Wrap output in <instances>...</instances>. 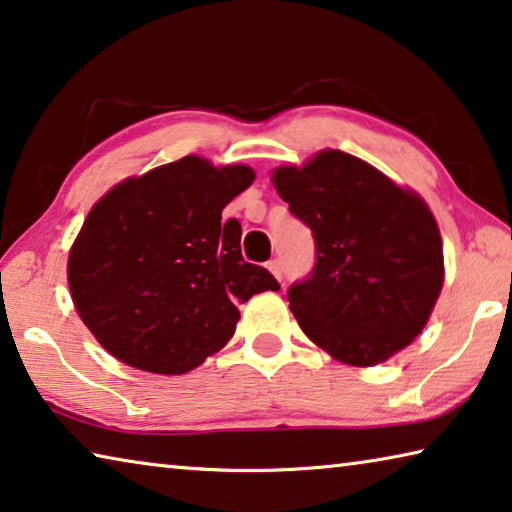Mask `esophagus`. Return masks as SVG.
<instances>
[{"label":"esophagus","instance_id":"obj_1","mask_svg":"<svg viewBox=\"0 0 512 512\" xmlns=\"http://www.w3.org/2000/svg\"><path fill=\"white\" fill-rule=\"evenodd\" d=\"M269 271L275 275V278L282 280V273H285V266H282L280 259H271V262H269Z\"/></svg>","mask_w":512,"mask_h":512}]
</instances>
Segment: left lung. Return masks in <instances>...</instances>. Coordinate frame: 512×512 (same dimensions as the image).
<instances>
[{
  "label": "left lung",
  "mask_w": 512,
  "mask_h": 512,
  "mask_svg": "<svg viewBox=\"0 0 512 512\" xmlns=\"http://www.w3.org/2000/svg\"><path fill=\"white\" fill-rule=\"evenodd\" d=\"M273 184L316 246L314 269L287 291L305 335L353 367L412 344L444 282L442 237L426 202L339 150L275 168Z\"/></svg>",
  "instance_id": "obj_1"
}]
</instances>
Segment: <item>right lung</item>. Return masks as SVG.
Listing matches in <instances>:
<instances>
[{
	"label": "right lung",
	"instance_id": "right-lung-1",
	"mask_svg": "<svg viewBox=\"0 0 512 512\" xmlns=\"http://www.w3.org/2000/svg\"><path fill=\"white\" fill-rule=\"evenodd\" d=\"M253 180V168H216L189 154L95 202L70 248L68 285L113 358L180 376L230 342L241 303L280 289L243 259L237 218L221 221Z\"/></svg>",
	"mask_w": 512,
	"mask_h": 512
}]
</instances>
